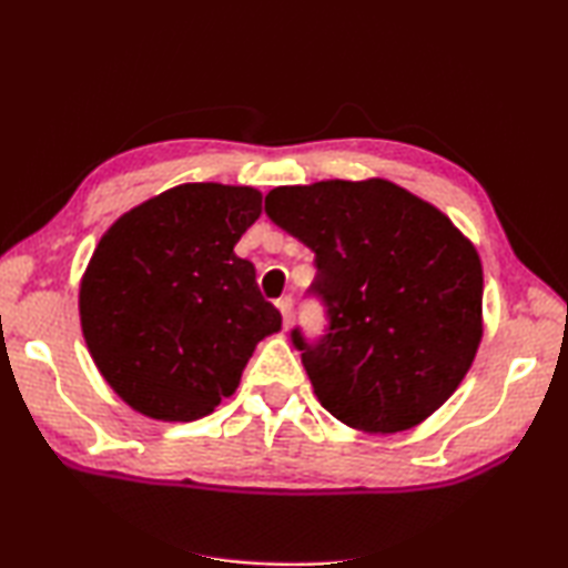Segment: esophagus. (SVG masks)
I'll return each mask as SVG.
<instances>
[{"label": "esophagus", "mask_w": 568, "mask_h": 568, "mask_svg": "<svg viewBox=\"0 0 568 568\" xmlns=\"http://www.w3.org/2000/svg\"><path fill=\"white\" fill-rule=\"evenodd\" d=\"M275 305H277V311H281V315H283V323L291 325V318H293V297L291 295L277 297Z\"/></svg>", "instance_id": "1"}]
</instances>
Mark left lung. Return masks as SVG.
Masks as SVG:
<instances>
[{
	"instance_id": "8db88e82",
	"label": "left lung",
	"mask_w": 568,
	"mask_h": 568,
	"mask_svg": "<svg viewBox=\"0 0 568 568\" xmlns=\"http://www.w3.org/2000/svg\"><path fill=\"white\" fill-rule=\"evenodd\" d=\"M265 213L315 253L328 333H291L321 406L368 434L438 410L476 358L484 271L474 243L388 180L275 187Z\"/></svg>"
}]
</instances>
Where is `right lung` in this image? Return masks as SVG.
<instances>
[{
    "instance_id": "obj_1",
    "label": "right lung",
    "mask_w": 568,
    "mask_h": 568,
    "mask_svg": "<svg viewBox=\"0 0 568 568\" xmlns=\"http://www.w3.org/2000/svg\"><path fill=\"white\" fill-rule=\"evenodd\" d=\"M255 187L187 182L124 213L94 247L80 321L94 365L142 416L197 420L233 396L255 345L281 331L235 243Z\"/></svg>"
}]
</instances>
